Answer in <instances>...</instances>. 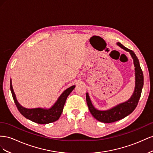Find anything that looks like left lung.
Returning a JSON list of instances; mask_svg holds the SVG:
<instances>
[{
	"label": "left lung",
	"mask_w": 153,
	"mask_h": 153,
	"mask_svg": "<svg viewBox=\"0 0 153 153\" xmlns=\"http://www.w3.org/2000/svg\"><path fill=\"white\" fill-rule=\"evenodd\" d=\"M117 44L124 50L129 52L133 59L135 67V89L131 97L128 101L120 104L117 106L106 111H99L96 110L91 102L88 94H86V100L87 105H88L91 115L94 116L95 119L104 123H114V122L123 119L129 115L130 113H131L137 106L143 85V72L140 66L139 61L137 56L135 55L133 51L125 47L120 43H118Z\"/></svg>",
	"instance_id": "left-lung-1"
}]
</instances>
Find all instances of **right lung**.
<instances>
[{"instance_id": "right-lung-1", "label": "right lung", "mask_w": 153, "mask_h": 153, "mask_svg": "<svg viewBox=\"0 0 153 153\" xmlns=\"http://www.w3.org/2000/svg\"><path fill=\"white\" fill-rule=\"evenodd\" d=\"M74 88H75V85L72 86L66 90H65L63 94L60 95L58 101L54 104L53 106L50 109H48V110L43 108L27 109L22 106L17 101L13 89L12 87L11 80H10V89L13 98L14 102L20 113L26 119L40 124L51 123L59 119V118L62 115L67 98Z\"/></svg>"}]
</instances>
